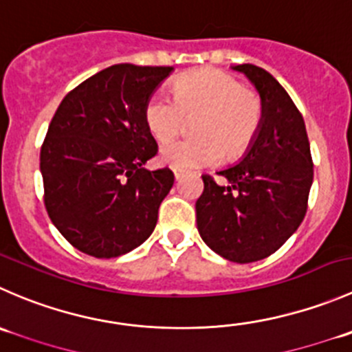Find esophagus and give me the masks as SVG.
Instances as JSON below:
<instances>
[{"label": "esophagus", "instance_id": "1", "mask_svg": "<svg viewBox=\"0 0 352 352\" xmlns=\"http://www.w3.org/2000/svg\"><path fill=\"white\" fill-rule=\"evenodd\" d=\"M184 173H186V172H184V170H180V168H173V177H175L177 180H179L180 177L184 175Z\"/></svg>", "mask_w": 352, "mask_h": 352}]
</instances>
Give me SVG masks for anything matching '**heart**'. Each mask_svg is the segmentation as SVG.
I'll list each match as a JSON object with an SVG mask.
<instances>
[{"label":"heart","instance_id":"b5f03b06","mask_svg":"<svg viewBox=\"0 0 352 352\" xmlns=\"http://www.w3.org/2000/svg\"><path fill=\"white\" fill-rule=\"evenodd\" d=\"M193 124L192 140L168 143L160 160L172 168L192 170L213 166L220 160H237L254 144L265 120V103L254 89L220 68L189 72L173 82V98L163 93L149 96L144 124L160 142H168Z\"/></svg>","mask_w":352,"mask_h":352}]
</instances>
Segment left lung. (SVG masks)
<instances>
[{"label":"left lung","instance_id":"1","mask_svg":"<svg viewBox=\"0 0 352 352\" xmlns=\"http://www.w3.org/2000/svg\"><path fill=\"white\" fill-rule=\"evenodd\" d=\"M265 103V120L239 165L218 172L220 186L201 175L196 201L197 230L228 261L252 263L274 254L301 225L308 211L313 158L305 118L274 75L256 65H237Z\"/></svg>","mask_w":352,"mask_h":352}]
</instances>
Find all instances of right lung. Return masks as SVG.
<instances>
[{
    "label": "right lung",
    "instance_id": "right-lung-1",
    "mask_svg": "<svg viewBox=\"0 0 352 352\" xmlns=\"http://www.w3.org/2000/svg\"><path fill=\"white\" fill-rule=\"evenodd\" d=\"M170 72L108 67L72 89L51 118L41 146L44 206L60 234L85 254L117 258L155 230L173 173L144 168L158 153L144 107Z\"/></svg>",
    "mask_w": 352,
    "mask_h": 352
}]
</instances>
